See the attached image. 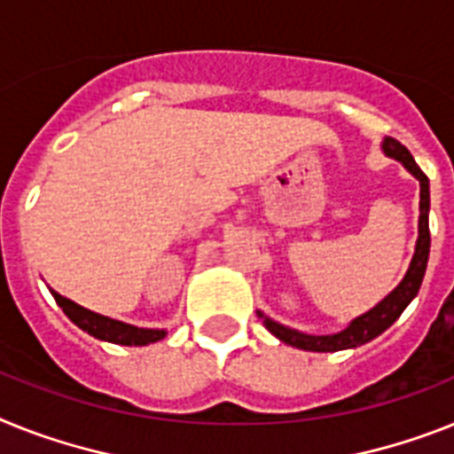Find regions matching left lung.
<instances>
[{
    "label": "left lung",
    "mask_w": 454,
    "mask_h": 454,
    "mask_svg": "<svg viewBox=\"0 0 454 454\" xmlns=\"http://www.w3.org/2000/svg\"><path fill=\"white\" fill-rule=\"evenodd\" d=\"M383 150L387 156L402 161L411 175H415L420 180V231H418V245H415L413 261H411V268L403 277L402 284L395 288V291L387 295L380 304H376L374 309L367 311L364 316L356 318L346 330L337 334H323V337H316V334H304L298 330H291V327H284L279 323L270 321V318H262L265 327L274 337H279L284 344L295 346V348L302 350H318V353H333V350L341 348H356L360 344H367L369 339L379 337L383 330L397 321L402 311L406 309V304L418 295L422 284V277H425V270H427V258H429V180L427 175L422 173L420 166L415 163V159L411 156V152L403 147L399 140L386 138L383 143ZM262 316V314H261Z\"/></svg>",
    "instance_id": "left-lung-1"
}]
</instances>
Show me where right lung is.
Masks as SVG:
<instances>
[{"instance_id": "1", "label": "right lung", "mask_w": 454, "mask_h": 454, "mask_svg": "<svg viewBox=\"0 0 454 454\" xmlns=\"http://www.w3.org/2000/svg\"><path fill=\"white\" fill-rule=\"evenodd\" d=\"M55 302L62 307L64 314L80 327L85 330L87 334L97 339H104V341H110V344H120V346H145V344H154L159 339L166 337L163 330H145V327H133L127 325L121 321H113L108 316L94 314V311L80 307V304L71 302V300L62 298L59 293L51 291Z\"/></svg>"}]
</instances>
